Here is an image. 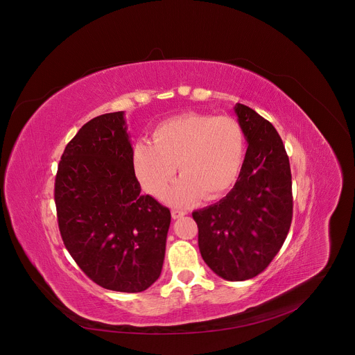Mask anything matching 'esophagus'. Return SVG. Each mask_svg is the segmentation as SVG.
<instances>
[{"label": "esophagus", "instance_id": "34e87169", "mask_svg": "<svg viewBox=\"0 0 355 355\" xmlns=\"http://www.w3.org/2000/svg\"><path fill=\"white\" fill-rule=\"evenodd\" d=\"M185 214H187L185 210H180V209H173V210H171V216H173L174 220H175V218H180V217H182V216H185Z\"/></svg>", "mask_w": 355, "mask_h": 355}]
</instances>
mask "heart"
I'll return each mask as SVG.
<instances>
[{"label":"heart","mask_w":355,"mask_h":355,"mask_svg":"<svg viewBox=\"0 0 355 355\" xmlns=\"http://www.w3.org/2000/svg\"><path fill=\"white\" fill-rule=\"evenodd\" d=\"M152 141H138L132 166L142 188L162 196L175 175L180 181L166 193L171 205H185L202 195L223 196L237 181L245 157V135L232 116L185 112L160 123Z\"/></svg>","instance_id":"b5f03b06"}]
</instances>
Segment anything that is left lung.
Instances as JSON below:
<instances>
[{
  "label": "left lung",
  "mask_w": 355,
  "mask_h": 355,
  "mask_svg": "<svg viewBox=\"0 0 355 355\" xmlns=\"http://www.w3.org/2000/svg\"><path fill=\"white\" fill-rule=\"evenodd\" d=\"M234 112L248 149L234 188L192 213L206 265L221 279L243 282L263 272L280 251L293 218L291 170L275 127L248 105Z\"/></svg>",
  "instance_id": "left-lung-1"
}]
</instances>
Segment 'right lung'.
<instances>
[{"instance_id": "right-lung-1", "label": "right lung", "mask_w": 355, "mask_h": 355, "mask_svg": "<svg viewBox=\"0 0 355 355\" xmlns=\"http://www.w3.org/2000/svg\"><path fill=\"white\" fill-rule=\"evenodd\" d=\"M54 199L64 245L90 280L141 293L159 279L171 214L141 193L124 111L93 118L67 145Z\"/></svg>"}]
</instances>
